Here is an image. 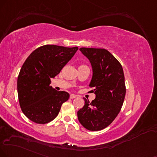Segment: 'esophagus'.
<instances>
[{"mask_svg": "<svg viewBox=\"0 0 157 157\" xmlns=\"http://www.w3.org/2000/svg\"><path fill=\"white\" fill-rule=\"evenodd\" d=\"M76 95H75V94H71V95H70V98H71V99H73V98H76Z\"/></svg>", "mask_w": 157, "mask_h": 157, "instance_id": "34e87169", "label": "esophagus"}]
</instances>
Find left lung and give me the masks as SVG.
I'll return each mask as SVG.
<instances>
[{"mask_svg":"<svg viewBox=\"0 0 157 157\" xmlns=\"http://www.w3.org/2000/svg\"><path fill=\"white\" fill-rule=\"evenodd\" d=\"M90 60L92 77L90 86L95 99L90 102L84 98V105L77 112L84 128L98 131L111 124L123 105L126 94L124 75L119 62L105 49H79Z\"/></svg>","mask_w":157,"mask_h":157,"instance_id":"obj_1","label":"left lung"}]
</instances>
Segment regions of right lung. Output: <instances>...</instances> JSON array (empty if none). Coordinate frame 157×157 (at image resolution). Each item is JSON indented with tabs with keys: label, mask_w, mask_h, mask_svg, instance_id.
<instances>
[{
	"label": "right lung",
	"mask_w": 157,
	"mask_h": 157,
	"mask_svg": "<svg viewBox=\"0 0 157 157\" xmlns=\"http://www.w3.org/2000/svg\"><path fill=\"white\" fill-rule=\"evenodd\" d=\"M78 48L45 45L29 55L17 78L19 105L23 113L35 123L46 124L55 119L69 94L58 92L51 84Z\"/></svg>",
	"instance_id": "1"
}]
</instances>
